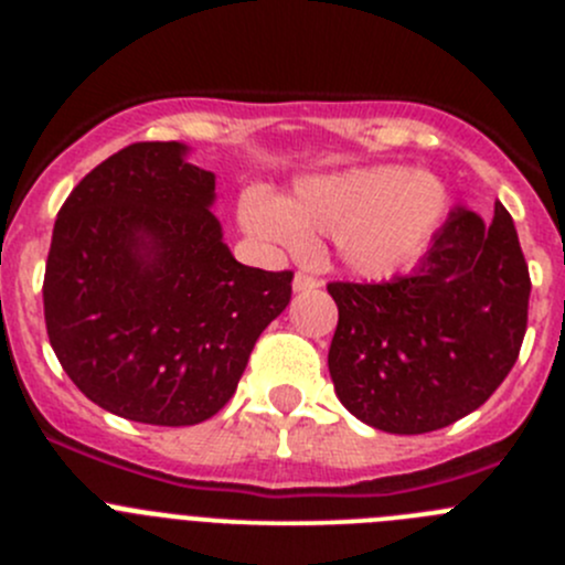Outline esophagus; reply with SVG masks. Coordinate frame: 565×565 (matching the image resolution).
Listing matches in <instances>:
<instances>
[{
  "instance_id": "1",
  "label": "esophagus",
  "mask_w": 565,
  "mask_h": 565,
  "mask_svg": "<svg viewBox=\"0 0 565 565\" xmlns=\"http://www.w3.org/2000/svg\"><path fill=\"white\" fill-rule=\"evenodd\" d=\"M319 287H322V281L315 276H309V273H298V276L292 278L295 292H311V289H319Z\"/></svg>"
}]
</instances>
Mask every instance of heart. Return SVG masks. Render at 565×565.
Segmentation results:
<instances>
[{
    "label": "heart",
    "mask_w": 565,
    "mask_h": 565,
    "mask_svg": "<svg viewBox=\"0 0 565 565\" xmlns=\"http://www.w3.org/2000/svg\"><path fill=\"white\" fill-rule=\"evenodd\" d=\"M437 177L407 167H358L306 174L287 199L267 188L241 193V221L267 248L303 254L309 235L333 241L335 259L361 278H388L413 265L446 213Z\"/></svg>",
    "instance_id": "obj_1"
}]
</instances>
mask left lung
<instances>
[{
	"mask_svg": "<svg viewBox=\"0 0 565 565\" xmlns=\"http://www.w3.org/2000/svg\"><path fill=\"white\" fill-rule=\"evenodd\" d=\"M339 324L328 352L335 396L391 435L443 429L509 377L527 330L530 273L514 221L457 207L409 276L328 284Z\"/></svg>",
	"mask_w": 565,
	"mask_h": 565,
	"instance_id": "1",
	"label": "left lung"
}]
</instances>
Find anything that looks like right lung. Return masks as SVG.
Instances as JSON below:
<instances>
[{
    "label": "right lung",
    "instance_id": "1",
    "mask_svg": "<svg viewBox=\"0 0 565 565\" xmlns=\"http://www.w3.org/2000/svg\"><path fill=\"white\" fill-rule=\"evenodd\" d=\"M180 141H139L84 177L56 215L43 278L49 341L78 391L119 418L193 426L232 398L292 270L226 248L215 174Z\"/></svg>",
    "mask_w": 565,
    "mask_h": 565
}]
</instances>
